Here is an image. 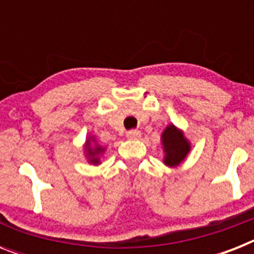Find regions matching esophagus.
<instances>
[{
	"instance_id": "esophagus-1",
	"label": "esophagus",
	"mask_w": 254,
	"mask_h": 254,
	"mask_svg": "<svg viewBox=\"0 0 254 254\" xmlns=\"http://www.w3.org/2000/svg\"><path fill=\"white\" fill-rule=\"evenodd\" d=\"M141 136V132L138 129H131V131L127 132V138L129 140H137Z\"/></svg>"
}]
</instances>
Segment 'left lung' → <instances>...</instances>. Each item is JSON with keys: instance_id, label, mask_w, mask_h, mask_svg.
Wrapping results in <instances>:
<instances>
[{"instance_id": "8db88e82", "label": "left lung", "mask_w": 254, "mask_h": 254, "mask_svg": "<svg viewBox=\"0 0 254 254\" xmlns=\"http://www.w3.org/2000/svg\"><path fill=\"white\" fill-rule=\"evenodd\" d=\"M161 137H163L164 151H165L164 163L169 167H176L185 160L186 155L190 151V143L181 131L170 125L165 128Z\"/></svg>"}]
</instances>
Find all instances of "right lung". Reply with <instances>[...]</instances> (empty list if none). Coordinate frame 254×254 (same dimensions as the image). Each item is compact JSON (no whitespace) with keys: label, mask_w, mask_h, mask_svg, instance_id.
Wrapping results in <instances>:
<instances>
[{"label":"right lung","mask_w":254,"mask_h":254,"mask_svg":"<svg viewBox=\"0 0 254 254\" xmlns=\"http://www.w3.org/2000/svg\"><path fill=\"white\" fill-rule=\"evenodd\" d=\"M87 146H89V141H87ZM87 149H89V147H87ZM102 151H104V149H102V147L99 146H95V149L89 150V154L91 155V159H90L91 163H95V164L99 163V159L96 158V156H98V154H100Z\"/></svg>","instance_id":"add662e5"}]
</instances>
